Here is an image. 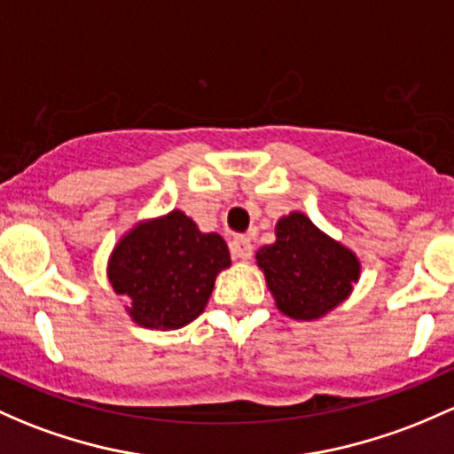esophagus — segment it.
Wrapping results in <instances>:
<instances>
[{
  "instance_id": "34e87169",
  "label": "esophagus",
  "mask_w": 454,
  "mask_h": 454,
  "mask_svg": "<svg viewBox=\"0 0 454 454\" xmlns=\"http://www.w3.org/2000/svg\"><path fill=\"white\" fill-rule=\"evenodd\" d=\"M231 254L232 259H241L247 261L252 256V241L247 237H235L231 241Z\"/></svg>"
}]
</instances>
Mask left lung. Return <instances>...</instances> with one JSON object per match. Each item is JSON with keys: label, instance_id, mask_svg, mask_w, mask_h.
Here are the masks:
<instances>
[{"label": "left lung", "instance_id": "left-lung-1", "mask_svg": "<svg viewBox=\"0 0 454 454\" xmlns=\"http://www.w3.org/2000/svg\"><path fill=\"white\" fill-rule=\"evenodd\" d=\"M276 307L294 319H317L350 294L359 278V261L328 239L302 213L276 226V243L256 252Z\"/></svg>", "mask_w": 454, "mask_h": 454}]
</instances>
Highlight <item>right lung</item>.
I'll return each instance as SVG.
<instances>
[{"label":"right lung","instance_id":"right-lung-1","mask_svg":"<svg viewBox=\"0 0 454 454\" xmlns=\"http://www.w3.org/2000/svg\"><path fill=\"white\" fill-rule=\"evenodd\" d=\"M231 265V252L219 235H202L184 213L137 226L114 247L108 278L128 309L145 328L187 326L207 307L222 270Z\"/></svg>","mask_w":454,"mask_h":454}]
</instances>
